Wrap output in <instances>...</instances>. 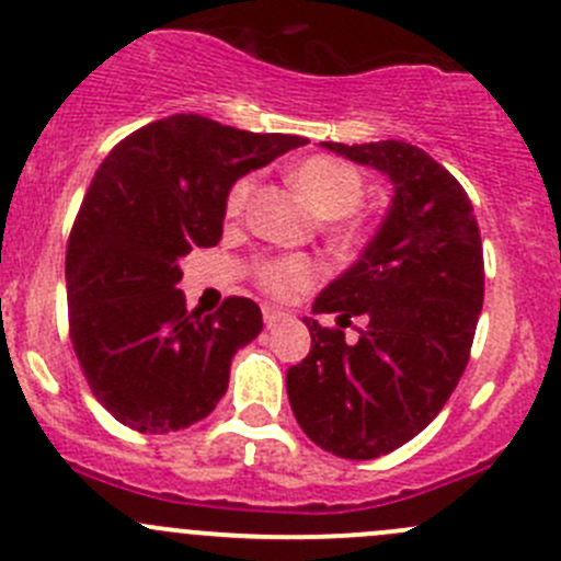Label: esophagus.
<instances>
[{
    "label": "esophagus",
    "instance_id": "obj_1",
    "mask_svg": "<svg viewBox=\"0 0 561 561\" xmlns=\"http://www.w3.org/2000/svg\"><path fill=\"white\" fill-rule=\"evenodd\" d=\"M263 320H265V325H276V322H282V320H287V312H282V309H276V307H265L263 309Z\"/></svg>",
    "mask_w": 561,
    "mask_h": 561
}]
</instances>
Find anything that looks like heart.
Instances as JSON below:
<instances>
[{
  "instance_id": "b5f03b06",
  "label": "heart",
  "mask_w": 561,
  "mask_h": 561,
  "mask_svg": "<svg viewBox=\"0 0 561 561\" xmlns=\"http://www.w3.org/2000/svg\"><path fill=\"white\" fill-rule=\"evenodd\" d=\"M293 184L307 197L309 206L320 217L328 219V233L339 241H353L355 228L344 222L342 217L353 214L364 201V181L355 168L347 162H339L333 157H309L293 171ZM254 190V175H244L236 181L225 201L228 217H241L247 208L249 195ZM257 279L271 296H293L298 290H307L317 282V265L304 254H290V257H276L260 265Z\"/></svg>"
}]
</instances>
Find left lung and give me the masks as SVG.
I'll list each match as a JSON object with an SVG mask.
<instances>
[{
    "instance_id": "left-lung-1",
    "label": "left lung",
    "mask_w": 561,
    "mask_h": 561,
    "mask_svg": "<svg viewBox=\"0 0 561 561\" xmlns=\"http://www.w3.org/2000/svg\"><path fill=\"white\" fill-rule=\"evenodd\" d=\"M393 184L390 206L360 257L304 317L312 350L287 369L293 415L314 445L353 461L386 456L421 434L461 380L483 309V244L458 181L417 146L322 144ZM370 325L358 343L341 328Z\"/></svg>"
}]
</instances>
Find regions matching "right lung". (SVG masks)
Here are the masks:
<instances>
[{"mask_svg": "<svg viewBox=\"0 0 561 561\" xmlns=\"http://www.w3.org/2000/svg\"><path fill=\"white\" fill-rule=\"evenodd\" d=\"M307 144L175 113L105 157L67 241L65 279L72 350L118 423L179 432L222 399L230 360L263 331V314L239 296L214 314L186 312L179 260L222 239L241 175Z\"/></svg>", "mask_w": 561, "mask_h": 561, "instance_id": "add662e5", "label": "right lung"}]
</instances>
